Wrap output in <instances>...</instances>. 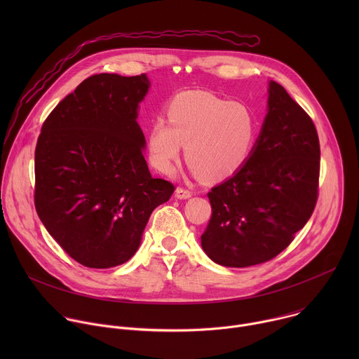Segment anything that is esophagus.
Wrapping results in <instances>:
<instances>
[{
  "mask_svg": "<svg viewBox=\"0 0 359 359\" xmlns=\"http://www.w3.org/2000/svg\"><path fill=\"white\" fill-rule=\"evenodd\" d=\"M191 190H189V189H184V187H177L176 189V193H175V196L177 197V198H189V197H191Z\"/></svg>",
  "mask_w": 359,
  "mask_h": 359,
  "instance_id": "obj_1",
  "label": "esophagus"
}]
</instances>
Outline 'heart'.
I'll return each instance as SVG.
<instances>
[{
	"instance_id": "1",
	"label": "heart",
	"mask_w": 359,
	"mask_h": 359,
	"mask_svg": "<svg viewBox=\"0 0 359 359\" xmlns=\"http://www.w3.org/2000/svg\"><path fill=\"white\" fill-rule=\"evenodd\" d=\"M166 119L168 123L155 121L147 130L151 165L172 173L186 146L187 165L208 182L224 180L248 162L259 129L257 118L245 104L203 90L176 96Z\"/></svg>"
}]
</instances>
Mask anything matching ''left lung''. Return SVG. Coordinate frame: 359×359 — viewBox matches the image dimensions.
Segmentation results:
<instances>
[{"mask_svg": "<svg viewBox=\"0 0 359 359\" xmlns=\"http://www.w3.org/2000/svg\"><path fill=\"white\" fill-rule=\"evenodd\" d=\"M269 114L248 162L208 196L212 217L201 234L209 257L226 267L273 260L310 220L318 198L316 125L270 81Z\"/></svg>", "mask_w": 359, "mask_h": 359, "instance_id": "8db88e82", "label": "left lung"}]
</instances>
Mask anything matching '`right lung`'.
<instances>
[{
  "mask_svg": "<svg viewBox=\"0 0 359 359\" xmlns=\"http://www.w3.org/2000/svg\"><path fill=\"white\" fill-rule=\"evenodd\" d=\"M144 74H97L67 95L42 123L35 147L34 203L62 250L89 269L126 263L147 220L175 186L151 177L137 105Z\"/></svg>",
  "mask_w": 359,
  "mask_h": 359,
  "instance_id": "right-lung-1",
  "label": "right lung"
}]
</instances>
